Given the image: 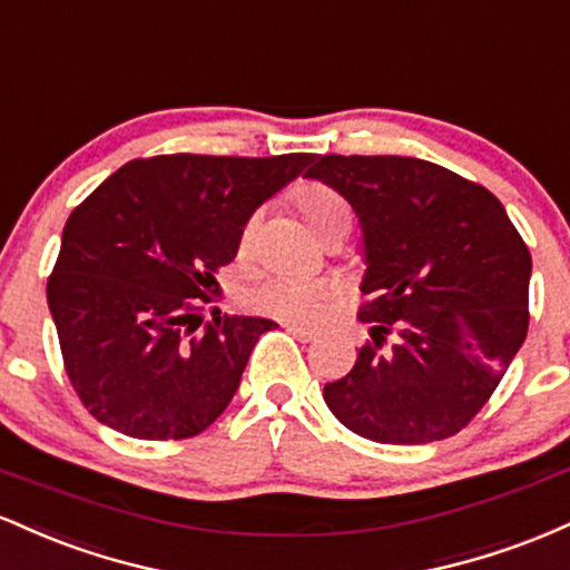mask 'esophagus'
<instances>
[{
    "instance_id": "obj_1",
    "label": "esophagus",
    "mask_w": 570,
    "mask_h": 570,
    "mask_svg": "<svg viewBox=\"0 0 570 570\" xmlns=\"http://www.w3.org/2000/svg\"><path fill=\"white\" fill-rule=\"evenodd\" d=\"M284 330L289 332L292 337H297L299 343H313V340H316V332L303 330V326H297V324H284Z\"/></svg>"
}]
</instances>
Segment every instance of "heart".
Returning a JSON list of instances; mask_svg holds the SVG:
<instances>
[{
  "mask_svg": "<svg viewBox=\"0 0 570 570\" xmlns=\"http://www.w3.org/2000/svg\"><path fill=\"white\" fill-rule=\"evenodd\" d=\"M292 203L299 212V217L307 222V227L322 240L332 238V235H345L351 230L353 206L340 189L326 185V181H299L292 189ZM254 230H257V214H252L244 222V227H240V254H246L248 246H252ZM330 286L322 284V281L271 276L254 284L244 299L254 313L278 318V322L313 324L324 313L326 303H330Z\"/></svg>",
  "mask_w": 570,
  "mask_h": 570,
  "instance_id": "obj_1",
  "label": "heart"
}]
</instances>
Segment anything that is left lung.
<instances>
[{
    "mask_svg": "<svg viewBox=\"0 0 570 570\" xmlns=\"http://www.w3.org/2000/svg\"><path fill=\"white\" fill-rule=\"evenodd\" d=\"M305 176L364 227L358 322L372 340L326 407L383 444L448 440L488 404L528 335L531 252L501 200L450 168L396 155H316Z\"/></svg>",
    "mask_w": 570,
    "mask_h": 570,
    "instance_id": "1",
    "label": "left lung"
}]
</instances>
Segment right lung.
Wrapping results in <instances>:
<instances>
[{
	"mask_svg": "<svg viewBox=\"0 0 570 570\" xmlns=\"http://www.w3.org/2000/svg\"><path fill=\"white\" fill-rule=\"evenodd\" d=\"M311 160L136 158L69 214L48 305L71 389L96 421L168 442L225 412L273 322L217 316L203 326V305L235 259L244 222Z\"/></svg>",
	"mask_w": 570,
	"mask_h": 570,
	"instance_id": "right-lung-1",
	"label": "right lung"
}]
</instances>
